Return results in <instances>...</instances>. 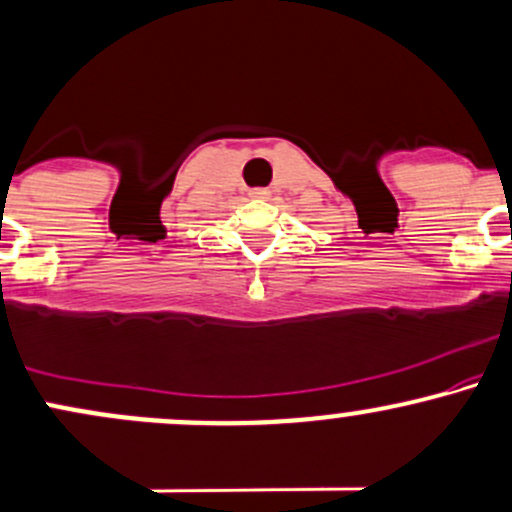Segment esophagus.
<instances>
[{
  "label": "esophagus",
  "instance_id": "34e87169",
  "mask_svg": "<svg viewBox=\"0 0 512 512\" xmlns=\"http://www.w3.org/2000/svg\"><path fill=\"white\" fill-rule=\"evenodd\" d=\"M269 194H272L269 189H252L250 192L252 199H269Z\"/></svg>",
  "mask_w": 512,
  "mask_h": 512
}]
</instances>
